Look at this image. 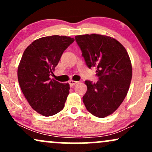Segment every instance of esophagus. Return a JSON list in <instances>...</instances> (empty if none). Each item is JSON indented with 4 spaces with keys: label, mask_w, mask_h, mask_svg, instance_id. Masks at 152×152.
<instances>
[{
    "label": "esophagus",
    "mask_w": 152,
    "mask_h": 152,
    "mask_svg": "<svg viewBox=\"0 0 152 152\" xmlns=\"http://www.w3.org/2000/svg\"><path fill=\"white\" fill-rule=\"evenodd\" d=\"M78 83V81H73V80H71V81H69V84H70L71 86H74V85L76 84V83Z\"/></svg>",
    "instance_id": "34e87169"
}]
</instances>
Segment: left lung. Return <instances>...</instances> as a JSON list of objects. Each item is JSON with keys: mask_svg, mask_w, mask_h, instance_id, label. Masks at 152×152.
<instances>
[{"mask_svg": "<svg viewBox=\"0 0 152 152\" xmlns=\"http://www.w3.org/2000/svg\"><path fill=\"white\" fill-rule=\"evenodd\" d=\"M87 66L96 68L99 81H86L83 102L99 118L112 114L124 100L132 81V66L126 48L114 38L99 34L76 36Z\"/></svg>", "mask_w": 152, "mask_h": 152, "instance_id": "left-lung-1", "label": "left lung"}]
</instances>
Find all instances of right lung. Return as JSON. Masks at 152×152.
Wrapping results in <instances>:
<instances>
[{"label":"right lung","instance_id":"add662e5","mask_svg":"<svg viewBox=\"0 0 152 152\" xmlns=\"http://www.w3.org/2000/svg\"><path fill=\"white\" fill-rule=\"evenodd\" d=\"M74 41L69 36H46L31 43L23 54L18 68L19 85L32 109L43 116H53L64 109L70 86L50 76Z\"/></svg>","mask_w":152,"mask_h":152}]
</instances>
